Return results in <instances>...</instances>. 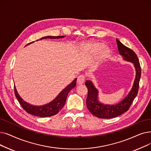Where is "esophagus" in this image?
Masks as SVG:
<instances>
[{"label": "esophagus", "mask_w": 151, "mask_h": 151, "mask_svg": "<svg viewBox=\"0 0 151 151\" xmlns=\"http://www.w3.org/2000/svg\"><path fill=\"white\" fill-rule=\"evenodd\" d=\"M85 81V76L83 75H81L79 76L78 77L77 79V83L78 84H81L83 83H84Z\"/></svg>", "instance_id": "obj_1"}]
</instances>
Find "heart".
Masks as SVG:
<instances>
[{"mask_svg": "<svg viewBox=\"0 0 151 151\" xmlns=\"http://www.w3.org/2000/svg\"><path fill=\"white\" fill-rule=\"evenodd\" d=\"M104 46V45L101 42H95L94 44H92L91 45H89V47L93 49L94 51H97L100 49H101ZM109 52V50L107 48L105 47L104 49H103L102 51L101 52V55L102 56H106Z\"/></svg>", "mask_w": 151, "mask_h": 151, "instance_id": "1", "label": "heart"}]
</instances>
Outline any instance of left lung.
<instances>
[{"label":"left lung","instance_id":"left-lung-1","mask_svg":"<svg viewBox=\"0 0 151 151\" xmlns=\"http://www.w3.org/2000/svg\"><path fill=\"white\" fill-rule=\"evenodd\" d=\"M119 54L123 59L132 62L136 68V78L133 86L128 95L116 105H104L98 101V91L91 81L87 80L85 85L88 88L86 106L90 112L100 119H112L119 116L128 110L133 100L137 94L139 80L141 75L140 63L135 52L123 45L119 39H116Z\"/></svg>","mask_w":151,"mask_h":151}]
</instances>
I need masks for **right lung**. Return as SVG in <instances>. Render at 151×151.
Here are the masks:
<instances>
[{"label": "right lung", "instance_id": "add662e5", "mask_svg": "<svg viewBox=\"0 0 151 151\" xmlns=\"http://www.w3.org/2000/svg\"><path fill=\"white\" fill-rule=\"evenodd\" d=\"M64 36H46V37H44L40 39V40L43 39H47V38H50V39H58V38H62ZM38 41V40H37ZM33 42V41L29 42L28 44V45L31 43ZM76 78L71 83H70L69 85L64 88L63 89L60 93L58 94L56 97L55 99H54L52 102L50 103L45 104L44 106H32V105H30L28 104L27 102H24L21 97L19 96V94L17 93V91L16 89V88L14 85V91H15V95L17 97V99H18L19 104L21 105V106L22 108L27 112V113L31 114L32 115L37 116H40V117H47V116H54L56 115L58 113V112L63 108L64 106V105L65 104V102H66L67 97L68 96V94L69 92L74 88L76 85Z\"/></svg>", "mask_w": 151, "mask_h": 151}]
</instances>
